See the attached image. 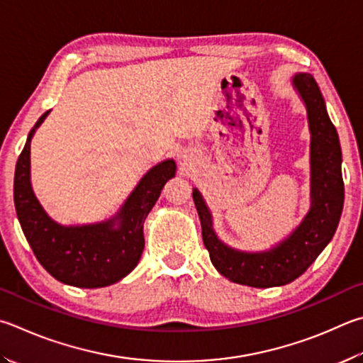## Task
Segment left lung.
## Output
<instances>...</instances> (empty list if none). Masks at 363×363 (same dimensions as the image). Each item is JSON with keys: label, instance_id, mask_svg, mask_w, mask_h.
Segmentation results:
<instances>
[{"label": "left lung", "instance_id": "8db88e82", "mask_svg": "<svg viewBox=\"0 0 363 363\" xmlns=\"http://www.w3.org/2000/svg\"><path fill=\"white\" fill-rule=\"evenodd\" d=\"M294 90L306 108L311 167V206L286 238L269 249L249 252L223 242L213 225V214L199 189L192 196L201 222L203 242L217 272L236 284L249 287H278L295 281L333 238L337 232L345 184L341 176V146L337 128L327 114L324 96L314 77L296 72L291 79Z\"/></svg>", "mask_w": 363, "mask_h": 363}]
</instances>
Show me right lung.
Segmentation results:
<instances>
[{"label":"right lung","mask_w":363,"mask_h":363,"mask_svg":"<svg viewBox=\"0 0 363 363\" xmlns=\"http://www.w3.org/2000/svg\"><path fill=\"white\" fill-rule=\"evenodd\" d=\"M50 111L44 113L26 138L14 176V203L23 235L39 263L63 284L96 289L123 279L141 259L144 220L162 189L176 174L167 159L150 168L121 209L106 220L63 225L45 213L31 186V140Z\"/></svg>","instance_id":"1"}]
</instances>
